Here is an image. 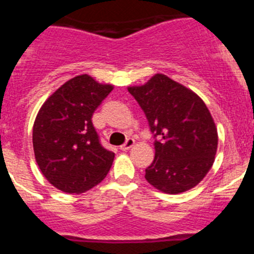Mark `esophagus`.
<instances>
[{
  "mask_svg": "<svg viewBox=\"0 0 254 254\" xmlns=\"http://www.w3.org/2000/svg\"><path fill=\"white\" fill-rule=\"evenodd\" d=\"M134 145V140L133 138H128V140L126 141V143H123L122 146H120V149L122 150V151H127V150L131 149L132 146Z\"/></svg>",
  "mask_w": 254,
  "mask_h": 254,
  "instance_id": "1",
  "label": "esophagus"
}]
</instances>
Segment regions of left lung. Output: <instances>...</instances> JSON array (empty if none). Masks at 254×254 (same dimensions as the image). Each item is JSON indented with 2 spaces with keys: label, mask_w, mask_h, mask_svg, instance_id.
<instances>
[{
  "label": "left lung",
  "mask_w": 254,
  "mask_h": 254,
  "mask_svg": "<svg viewBox=\"0 0 254 254\" xmlns=\"http://www.w3.org/2000/svg\"><path fill=\"white\" fill-rule=\"evenodd\" d=\"M127 89L158 137L146 181L169 194L196 187L214 164L219 141L216 125L203 100L163 73H155L143 85Z\"/></svg>",
  "instance_id": "1"
}]
</instances>
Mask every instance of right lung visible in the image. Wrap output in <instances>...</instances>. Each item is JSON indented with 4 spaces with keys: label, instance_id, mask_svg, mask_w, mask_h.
I'll use <instances>...</instances> for the list:
<instances>
[{
    "label": "right lung",
    "instance_id": "add662e5",
    "mask_svg": "<svg viewBox=\"0 0 254 254\" xmlns=\"http://www.w3.org/2000/svg\"><path fill=\"white\" fill-rule=\"evenodd\" d=\"M113 89L78 75L40 107L33 126L34 156L42 174L57 190L84 193L107 177L114 152L100 145L91 117Z\"/></svg>",
    "mask_w": 254,
    "mask_h": 254
}]
</instances>
